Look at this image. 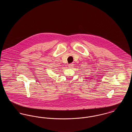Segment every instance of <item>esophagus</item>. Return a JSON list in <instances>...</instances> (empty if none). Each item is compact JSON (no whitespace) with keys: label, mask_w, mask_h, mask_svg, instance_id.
Listing matches in <instances>:
<instances>
[{"label":"esophagus","mask_w":132,"mask_h":132,"mask_svg":"<svg viewBox=\"0 0 132 132\" xmlns=\"http://www.w3.org/2000/svg\"><path fill=\"white\" fill-rule=\"evenodd\" d=\"M68 66H69V68H71L73 67V64H70Z\"/></svg>","instance_id":"34e87169"}]
</instances>
